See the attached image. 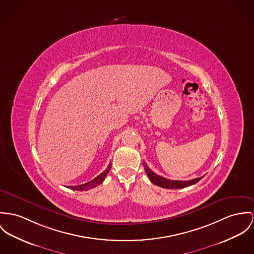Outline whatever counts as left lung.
Wrapping results in <instances>:
<instances>
[{"label":"left lung","mask_w":254,"mask_h":254,"mask_svg":"<svg viewBox=\"0 0 254 254\" xmlns=\"http://www.w3.org/2000/svg\"><path fill=\"white\" fill-rule=\"evenodd\" d=\"M145 171L147 173V175L149 177L150 181L156 185L157 187L163 188V189H169V190H178V189H184L190 186H192L196 184L197 182H199L203 177L201 178H195L193 180H190V181H172V180H168L166 178H163L161 176L157 175L155 172H153L146 163H143Z\"/></svg>","instance_id":"1"}]
</instances>
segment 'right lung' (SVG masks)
Here are the masks:
<instances>
[{"instance_id": "obj_1", "label": "right lung", "mask_w": 254, "mask_h": 254, "mask_svg": "<svg viewBox=\"0 0 254 254\" xmlns=\"http://www.w3.org/2000/svg\"><path fill=\"white\" fill-rule=\"evenodd\" d=\"M110 168H111V164H109L108 167H107V169H105L101 174H99V175H98L97 178H95L94 180H92V181H90V182H88V183H86V184H83V185L74 186V187H69V189H71V190H80V191H82V190H88L94 189V188L98 187V185H100V184L104 181L105 177H106V175H107V174L109 173V171H110Z\"/></svg>"}]
</instances>
